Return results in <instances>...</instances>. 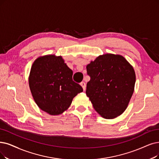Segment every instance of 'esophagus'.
Listing matches in <instances>:
<instances>
[{"label":"esophagus","instance_id":"obj_1","mask_svg":"<svg viewBox=\"0 0 159 159\" xmlns=\"http://www.w3.org/2000/svg\"><path fill=\"white\" fill-rule=\"evenodd\" d=\"M80 85H81V86L83 87V89H84V91H85V89H86V84H85V83L84 81H82V82H81L80 83Z\"/></svg>","mask_w":159,"mask_h":159}]
</instances>
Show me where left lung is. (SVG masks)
Here are the masks:
<instances>
[{"label":"left lung","mask_w":159,"mask_h":159,"mask_svg":"<svg viewBox=\"0 0 159 159\" xmlns=\"http://www.w3.org/2000/svg\"><path fill=\"white\" fill-rule=\"evenodd\" d=\"M86 68L91 78L86 94L94 110L107 119L121 115L134 90L132 66L121 55L107 53L98 56Z\"/></svg>","instance_id":"1"}]
</instances>
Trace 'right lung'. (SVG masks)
<instances>
[{
	"instance_id": "1",
	"label": "right lung",
	"mask_w": 159,
	"mask_h": 159,
	"mask_svg": "<svg viewBox=\"0 0 159 159\" xmlns=\"http://www.w3.org/2000/svg\"><path fill=\"white\" fill-rule=\"evenodd\" d=\"M73 72L61 56L48 55L36 59L29 77L30 92L40 108L52 116L66 111L83 88L72 80Z\"/></svg>"
}]
</instances>
